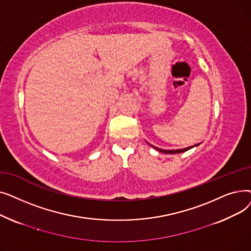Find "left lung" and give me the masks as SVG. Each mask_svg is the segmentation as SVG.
Here are the masks:
<instances>
[{
    "instance_id": "obj_1",
    "label": "left lung",
    "mask_w": 251,
    "mask_h": 251,
    "mask_svg": "<svg viewBox=\"0 0 251 251\" xmlns=\"http://www.w3.org/2000/svg\"><path fill=\"white\" fill-rule=\"evenodd\" d=\"M154 150H156V151H161V152H164V153H179V152H184V151H188V150H190V149H192L193 147H190V148H186V149H183V150H176V151H166V150H161V149H157V148H155V147H153V146H151Z\"/></svg>"
}]
</instances>
